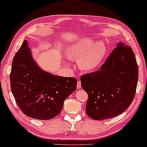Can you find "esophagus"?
<instances>
[{"mask_svg":"<svg viewBox=\"0 0 147 147\" xmlns=\"http://www.w3.org/2000/svg\"><path fill=\"white\" fill-rule=\"evenodd\" d=\"M77 88H78V89L82 88V84H81V82H80V81H78V82H77Z\"/></svg>","mask_w":147,"mask_h":147,"instance_id":"obj_1","label":"esophagus"}]
</instances>
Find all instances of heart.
<instances>
[{"mask_svg": "<svg viewBox=\"0 0 147 147\" xmlns=\"http://www.w3.org/2000/svg\"><path fill=\"white\" fill-rule=\"evenodd\" d=\"M68 56L79 59V66L85 71L95 70L100 65L106 53L105 45L102 42L95 43L92 39L73 43L68 49Z\"/></svg>", "mask_w": 147, "mask_h": 147, "instance_id": "1", "label": "heart"}]
</instances>
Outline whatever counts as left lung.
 Here are the masks:
<instances>
[{"instance_id": "1", "label": "left lung", "mask_w": 147, "mask_h": 147, "mask_svg": "<svg viewBox=\"0 0 147 147\" xmlns=\"http://www.w3.org/2000/svg\"><path fill=\"white\" fill-rule=\"evenodd\" d=\"M88 97L86 112L95 120L121 114L134 99L138 66L130 46L119 42L99 70L81 77Z\"/></svg>"}]
</instances>
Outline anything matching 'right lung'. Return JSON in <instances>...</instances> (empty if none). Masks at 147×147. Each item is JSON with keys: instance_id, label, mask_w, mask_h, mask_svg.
<instances>
[{"instance_id": "right-lung-1", "label": "right lung", "mask_w": 147, "mask_h": 147, "mask_svg": "<svg viewBox=\"0 0 147 147\" xmlns=\"http://www.w3.org/2000/svg\"><path fill=\"white\" fill-rule=\"evenodd\" d=\"M77 84L74 77L54 76L41 70L32 60L26 41L15 55L10 72L11 90L19 109L28 117L41 120L56 117Z\"/></svg>"}]
</instances>
